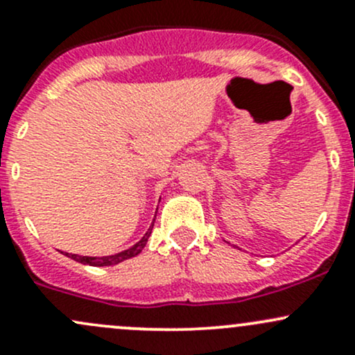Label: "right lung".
Instances as JSON below:
<instances>
[{
  "instance_id": "1",
  "label": "right lung",
  "mask_w": 355,
  "mask_h": 355,
  "mask_svg": "<svg viewBox=\"0 0 355 355\" xmlns=\"http://www.w3.org/2000/svg\"><path fill=\"white\" fill-rule=\"evenodd\" d=\"M152 227H154V223L150 225V228H148L147 234L144 235L142 240H139V242H137L135 245H132L130 249L123 250V252H118L115 255H106V257H87V255L67 254V252H66V255H67V257L74 259V261L81 262V264H87V266H115V264H118V262H123V261H127V259L135 257L137 254L142 252V249H144V247H146L148 237H150Z\"/></svg>"
}]
</instances>
